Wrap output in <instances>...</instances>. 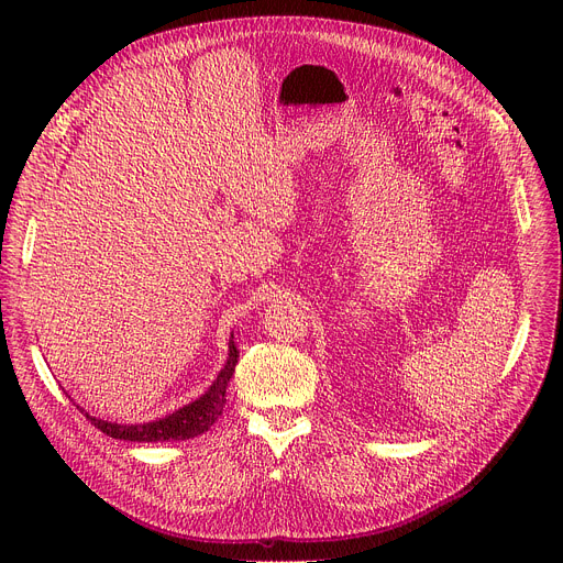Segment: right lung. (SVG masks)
<instances>
[{
    "label": "right lung",
    "mask_w": 563,
    "mask_h": 563,
    "mask_svg": "<svg viewBox=\"0 0 563 563\" xmlns=\"http://www.w3.org/2000/svg\"><path fill=\"white\" fill-rule=\"evenodd\" d=\"M238 363V350L233 345V336L229 341V358L224 367L220 369L213 385L198 398L194 404L180 408L178 412L153 421V423H140V426H122V423H109L96 417L87 419L91 426H96L100 432L113 439L122 441H140V443H155V441H185L194 439L198 434H205L222 415V408L227 404V383L233 376ZM85 412V410H82Z\"/></svg>",
    "instance_id": "obj_1"
}]
</instances>
